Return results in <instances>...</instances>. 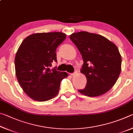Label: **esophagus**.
<instances>
[{
    "instance_id": "1",
    "label": "esophagus",
    "mask_w": 133,
    "mask_h": 133,
    "mask_svg": "<svg viewBox=\"0 0 133 133\" xmlns=\"http://www.w3.org/2000/svg\"><path fill=\"white\" fill-rule=\"evenodd\" d=\"M77 71H76L75 72V73H71V76H76V75H77Z\"/></svg>"
}]
</instances>
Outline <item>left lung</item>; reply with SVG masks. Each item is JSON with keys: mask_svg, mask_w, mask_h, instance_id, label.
I'll list each match as a JSON object with an SVG mask.
<instances>
[{"mask_svg": "<svg viewBox=\"0 0 133 133\" xmlns=\"http://www.w3.org/2000/svg\"><path fill=\"white\" fill-rule=\"evenodd\" d=\"M82 55L81 73L87 78L81 94L97 97L107 93L115 84L121 70V56L116 45L102 35L79 31L70 36Z\"/></svg>", "mask_w": 133, "mask_h": 133, "instance_id": "left-lung-1", "label": "left lung"}]
</instances>
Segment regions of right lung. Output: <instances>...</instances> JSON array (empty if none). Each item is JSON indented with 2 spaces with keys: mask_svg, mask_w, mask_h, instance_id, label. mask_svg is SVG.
<instances>
[{
  "mask_svg": "<svg viewBox=\"0 0 133 133\" xmlns=\"http://www.w3.org/2000/svg\"><path fill=\"white\" fill-rule=\"evenodd\" d=\"M66 38L62 32L38 33L29 36L19 46L15 58L17 79L33 100L46 102L57 95L66 72L50 69L57 62L56 50Z\"/></svg>",
  "mask_w": 133,
  "mask_h": 133,
  "instance_id": "1",
  "label": "right lung"
}]
</instances>
